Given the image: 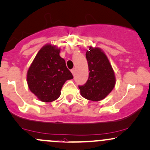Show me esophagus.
Returning <instances> with one entry per match:
<instances>
[{"instance_id":"obj_1","label":"esophagus","mask_w":150,"mask_h":150,"mask_svg":"<svg viewBox=\"0 0 150 150\" xmlns=\"http://www.w3.org/2000/svg\"><path fill=\"white\" fill-rule=\"evenodd\" d=\"M71 72L72 73V75H75V68H73V69H72L71 70Z\"/></svg>"}]
</instances>
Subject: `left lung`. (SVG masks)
I'll list each match as a JSON object with an SVG mask.
<instances>
[{"label": "left lung", "instance_id": "left-lung-1", "mask_svg": "<svg viewBox=\"0 0 150 150\" xmlns=\"http://www.w3.org/2000/svg\"><path fill=\"white\" fill-rule=\"evenodd\" d=\"M86 52L89 77L87 83L79 87L80 95L91 101H100L106 98L116 83L114 70L101 48L90 46Z\"/></svg>", "mask_w": 150, "mask_h": 150}]
</instances>
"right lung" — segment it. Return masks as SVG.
Masks as SVG:
<instances>
[{
	"label": "right lung",
	"mask_w": 150,
	"mask_h": 150,
	"mask_svg": "<svg viewBox=\"0 0 150 150\" xmlns=\"http://www.w3.org/2000/svg\"><path fill=\"white\" fill-rule=\"evenodd\" d=\"M60 52V48L56 45L46 44L38 51L28 70L30 90L44 103L57 100L65 82L73 78Z\"/></svg>",
	"instance_id": "add662e5"
}]
</instances>
